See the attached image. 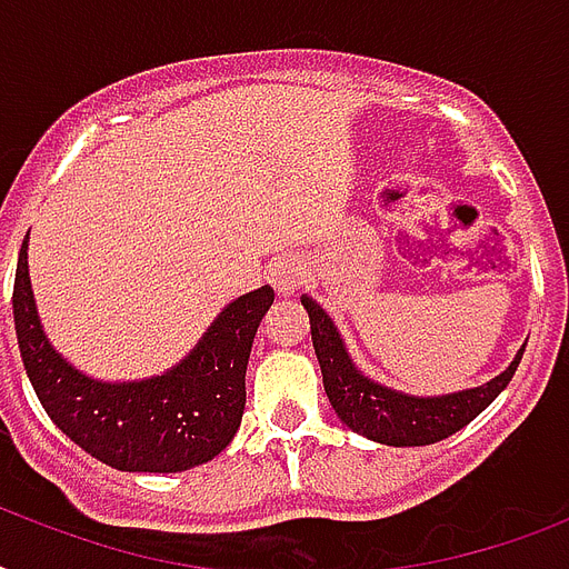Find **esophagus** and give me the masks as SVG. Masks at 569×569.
Segmentation results:
<instances>
[{
    "label": "esophagus",
    "instance_id": "obj_1",
    "mask_svg": "<svg viewBox=\"0 0 569 569\" xmlns=\"http://www.w3.org/2000/svg\"><path fill=\"white\" fill-rule=\"evenodd\" d=\"M271 283H274L277 292L292 295L303 283V266L295 257L277 259L274 266H271Z\"/></svg>",
    "mask_w": 569,
    "mask_h": 569
}]
</instances>
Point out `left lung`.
<instances>
[{
    "mask_svg": "<svg viewBox=\"0 0 569 569\" xmlns=\"http://www.w3.org/2000/svg\"><path fill=\"white\" fill-rule=\"evenodd\" d=\"M301 303L303 310L310 312L312 348L319 357L330 405L351 431L363 433L375 442H383V446H431V442H440L460 431L508 387V380L513 378L522 360V351H526V348H520L513 363L485 387L463 389V392H451V396L440 398L401 396L396 389L380 387V383L357 372L355 363L348 360L333 321L328 319V312L307 295L301 298Z\"/></svg>",
    "mask_w": 569,
    "mask_h": 569,
    "instance_id": "1",
    "label": "left lung"
}]
</instances>
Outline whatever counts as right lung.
Segmentation results:
<instances>
[{
    "label": "right lung",
    "mask_w": 569,
    "mask_h": 569,
    "mask_svg": "<svg viewBox=\"0 0 569 569\" xmlns=\"http://www.w3.org/2000/svg\"><path fill=\"white\" fill-rule=\"evenodd\" d=\"M26 259L22 241L13 277V325L22 366L49 419L79 449L123 472H182L230 446L244 413L250 346L274 303L271 286L232 301L200 346L162 378L100 383L76 372L43 337Z\"/></svg>",
    "instance_id": "1"
}]
</instances>
